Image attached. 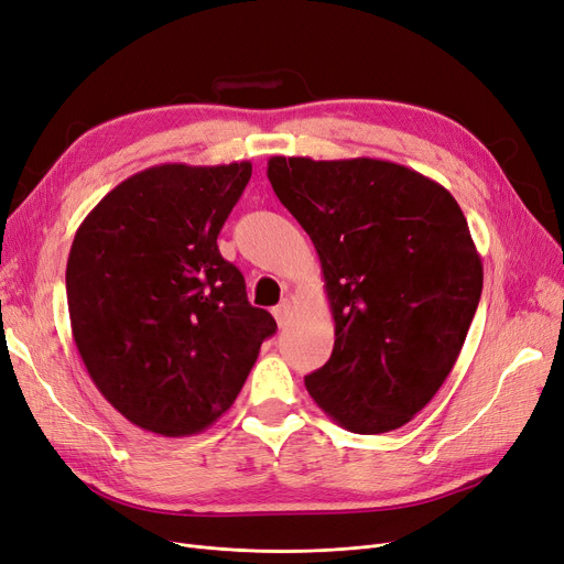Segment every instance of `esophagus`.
I'll list each match as a JSON object with an SVG mask.
<instances>
[{"label":"esophagus","instance_id":"1","mask_svg":"<svg viewBox=\"0 0 564 564\" xmlns=\"http://www.w3.org/2000/svg\"><path fill=\"white\" fill-rule=\"evenodd\" d=\"M273 317L278 322L280 328H284L289 324V317H291V303L289 301H282L280 305L273 307Z\"/></svg>","mask_w":564,"mask_h":564}]
</instances>
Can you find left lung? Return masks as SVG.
I'll list each match as a JSON object with an SVG mask.
<instances>
[{
    "label": "left lung",
    "instance_id": "left-lung-1",
    "mask_svg": "<svg viewBox=\"0 0 564 564\" xmlns=\"http://www.w3.org/2000/svg\"><path fill=\"white\" fill-rule=\"evenodd\" d=\"M265 173L314 242L335 322L307 393L351 433L395 431L444 384L481 299L460 206L435 180L370 156H270Z\"/></svg>",
    "mask_w": 564,
    "mask_h": 564
}]
</instances>
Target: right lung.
Returning <instances> with one entry per match:
<instances>
[{"label": "right lung", "instance_id": "1", "mask_svg": "<svg viewBox=\"0 0 564 564\" xmlns=\"http://www.w3.org/2000/svg\"><path fill=\"white\" fill-rule=\"evenodd\" d=\"M250 175V162L150 166L76 231L66 261L76 349L99 393L148 433L210 427L278 328L217 247Z\"/></svg>", "mask_w": 564, "mask_h": 564}]
</instances>
